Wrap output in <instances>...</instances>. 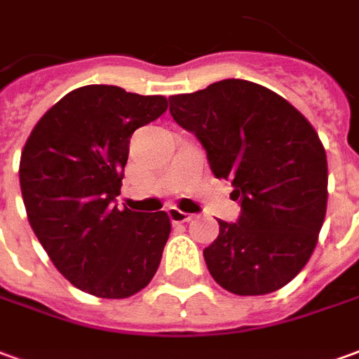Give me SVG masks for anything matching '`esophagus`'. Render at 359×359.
Wrapping results in <instances>:
<instances>
[{
  "label": "esophagus",
  "instance_id": "obj_1",
  "mask_svg": "<svg viewBox=\"0 0 359 359\" xmlns=\"http://www.w3.org/2000/svg\"><path fill=\"white\" fill-rule=\"evenodd\" d=\"M167 214H169V219H171L172 223H187L192 219V215L187 214V212H182L179 208H169Z\"/></svg>",
  "mask_w": 359,
  "mask_h": 359
}]
</instances>
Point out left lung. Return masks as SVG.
Here are the masks:
<instances>
[{"mask_svg": "<svg viewBox=\"0 0 359 359\" xmlns=\"http://www.w3.org/2000/svg\"><path fill=\"white\" fill-rule=\"evenodd\" d=\"M169 102L241 204L239 219H219L217 239L204 249L212 278L235 295L284 287L307 264L327 214V154L315 128L280 95L245 79Z\"/></svg>", "mask_w": 359, "mask_h": 359, "instance_id": "1", "label": "left lung"}]
</instances>
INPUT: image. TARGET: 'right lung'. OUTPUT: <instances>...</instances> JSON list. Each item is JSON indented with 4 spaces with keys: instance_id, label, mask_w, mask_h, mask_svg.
<instances>
[{
    "instance_id": "right-lung-1",
    "label": "right lung",
    "mask_w": 359,
    "mask_h": 359,
    "mask_svg": "<svg viewBox=\"0 0 359 359\" xmlns=\"http://www.w3.org/2000/svg\"><path fill=\"white\" fill-rule=\"evenodd\" d=\"M167 110L161 95L85 85L39 120L22 147L27 217L60 274L104 299L130 297L159 268L171 222L165 212L118 210L130 137Z\"/></svg>"
}]
</instances>
